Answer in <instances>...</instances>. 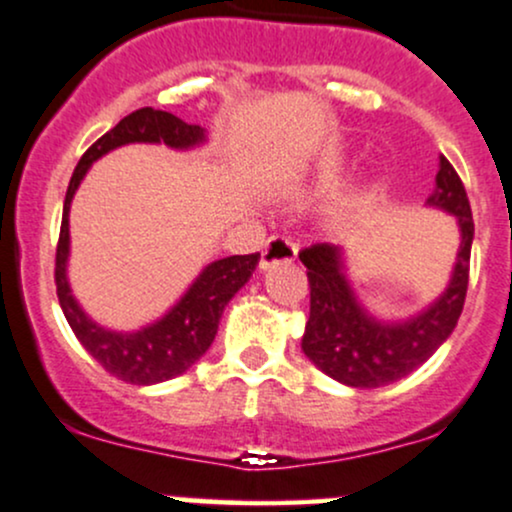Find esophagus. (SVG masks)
<instances>
[{
  "mask_svg": "<svg viewBox=\"0 0 512 512\" xmlns=\"http://www.w3.org/2000/svg\"><path fill=\"white\" fill-rule=\"evenodd\" d=\"M296 243H291L289 238L284 236H272L267 240V245H264L262 250V257H260V269L274 267V264H281V262H293L296 260Z\"/></svg>",
  "mask_w": 512,
  "mask_h": 512,
  "instance_id": "esophagus-1",
  "label": "esophagus"
}]
</instances>
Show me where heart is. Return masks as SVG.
Masks as SVG:
<instances>
[{
  "mask_svg": "<svg viewBox=\"0 0 512 512\" xmlns=\"http://www.w3.org/2000/svg\"><path fill=\"white\" fill-rule=\"evenodd\" d=\"M342 182V166H325L313 175V180L303 187L305 197H325L330 192L337 190V185Z\"/></svg>",
  "mask_w": 512,
  "mask_h": 512,
  "instance_id": "heart-1",
  "label": "heart"
}]
</instances>
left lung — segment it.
I'll use <instances>...</instances> for the list:
<instances>
[{"label":"left lung","mask_w":512,"mask_h":512,"mask_svg":"<svg viewBox=\"0 0 512 512\" xmlns=\"http://www.w3.org/2000/svg\"><path fill=\"white\" fill-rule=\"evenodd\" d=\"M426 207L455 216L460 248L445 291L404 320H383L361 303L349 279L344 248L317 243L298 255L310 281V317L301 349L337 383L361 390L397 383L424 366L455 330L467 296L474 221L460 175L445 156H440Z\"/></svg>","instance_id":"1"}]
</instances>
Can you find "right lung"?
Wrapping results in <instances>:
<instances>
[{"label": "right lung", "mask_w": 512, "mask_h": 512, "mask_svg": "<svg viewBox=\"0 0 512 512\" xmlns=\"http://www.w3.org/2000/svg\"><path fill=\"white\" fill-rule=\"evenodd\" d=\"M207 129L199 125H187L173 113L142 108L132 115L122 117L117 125L105 132L91 149L81 156L79 166L74 168L69 180L67 197H64L60 243L55 257V281L57 298H60L62 313L69 327L76 334L81 346L96 358L101 366L115 378L132 385H156L190 370L207 354L214 342L223 308L231 298L243 289L260 262V252L255 255H233L207 264L197 279L187 286L173 308L158 320L139 327L132 332L110 330L98 325L91 315L81 308L69 286L67 264H69V209L79 190L81 180L86 178L88 168L110 151L127 144H166L168 149L190 151L207 144Z\"/></svg>", "instance_id": "1"}]
</instances>
